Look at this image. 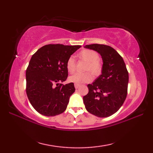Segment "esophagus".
<instances>
[{
  "mask_svg": "<svg viewBox=\"0 0 153 153\" xmlns=\"http://www.w3.org/2000/svg\"><path fill=\"white\" fill-rule=\"evenodd\" d=\"M79 86H80V84H77V83L74 84V87H75V88H76V89L78 88V87H79Z\"/></svg>",
  "mask_w": 153,
  "mask_h": 153,
  "instance_id": "34e87169",
  "label": "esophagus"
}]
</instances>
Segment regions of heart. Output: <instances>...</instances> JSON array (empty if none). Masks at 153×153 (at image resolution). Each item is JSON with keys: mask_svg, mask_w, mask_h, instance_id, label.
<instances>
[{"mask_svg": "<svg viewBox=\"0 0 153 153\" xmlns=\"http://www.w3.org/2000/svg\"><path fill=\"white\" fill-rule=\"evenodd\" d=\"M80 59L83 60L87 62L85 70L90 71L91 74L95 76H97L100 74L102 71V64L99 60V54L97 52L89 50L84 49L81 51L79 55ZM66 69L70 73H73L76 69V60L74 56L68 58L66 62ZM92 75L89 72L85 73H76L71 76L68 78L70 82L77 84H82L88 83L92 80Z\"/></svg>", "mask_w": 153, "mask_h": 153, "instance_id": "1", "label": "heart"}]
</instances>
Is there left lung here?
<instances>
[{"mask_svg": "<svg viewBox=\"0 0 153 153\" xmlns=\"http://www.w3.org/2000/svg\"><path fill=\"white\" fill-rule=\"evenodd\" d=\"M102 57L101 74L87 87L89 93L83 97L86 110L100 118L116 113L124 102L129 82L128 71L122 57L115 49L105 45H85Z\"/></svg>", "mask_w": 153, "mask_h": 153, "instance_id": "1", "label": "left lung"}]
</instances>
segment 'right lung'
Here are the masks:
<instances>
[{
  "label": "right lung",
  "instance_id": "right-lung-1",
  "mask_svg": "<svg viewBox=\"0 0 153 153\" xmlns=\"http://www.w3.org/2000/svg\"><path fill=\"white\" fill-rule=\"evenodd\" d=\"M81 47L47 45L32 56L25 73L26 93L31 105L41 114L54 116L66 110L76 89L74 83H61L68 76V58Z\"/></svg>",
  "mask_w": 153,
  "mask_h": 153
}]
</instances>
